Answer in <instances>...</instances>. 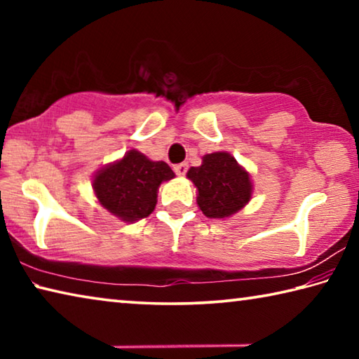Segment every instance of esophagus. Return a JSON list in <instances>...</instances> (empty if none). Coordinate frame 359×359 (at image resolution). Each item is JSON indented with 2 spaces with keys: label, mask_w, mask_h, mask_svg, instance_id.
Listing matches in <instances>:
<instances>
[{
  "label": "esophagus",
  "mask_w": 359,
  "mask_h": 359,
  "mask_svg": "<svg viewBox=\"0 0 359 359\" xmlns=\"http://www.w3.org/2000/svg\"><path fill=\"white\" fill-rule=\"evenodd\" d=\"M187 169H188L187 163H180V165L174 166V171H175V174L179 175V177H184V175L187 174Z\"/></svg>",
  "instance_id": "1"
}]
</instances>
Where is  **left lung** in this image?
I'll use <instances>...</instances> for the list:
<instances>
[{
	"label": "left lung",
	"instance_id": "obj_1",
	"mask_svg": "<svg viewBox=\"0 0 359 359\" xmlns=\"http://www.w3.org/2000/svg\"><path fill=\"white\" fill-rule=\"evenodd\" d=\"M187 177L196 187L198 208L208 218L233 217L252 199V175L228 151L204 155L201 166L188 169Z\"/></svg>",
	"mask_w": 359,
	"mask_h": 359
}]
</instances>
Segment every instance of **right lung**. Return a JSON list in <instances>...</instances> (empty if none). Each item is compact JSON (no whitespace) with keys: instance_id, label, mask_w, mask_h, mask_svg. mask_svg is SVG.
<instances>
[{"instance_id":"obj_1","label":"right lung","mask_w":359,"mask_h":359,"mask_svg":"<svg viewBox=\"0 0 359 359\" xmlns=\"http://www.w3.org/2000/svg\"><path fill=\"white\" fill-rule=\"evenodd\" d=\"M175 177L165 161H154L131 149L93 174L96 201L109 214L125 223H135L154 212L158 188Z\"/></svg>"}]
</instances>
